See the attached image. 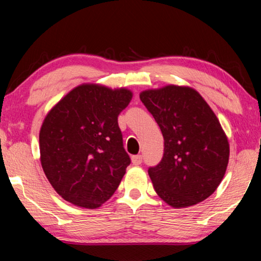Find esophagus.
Listing matches in <instances>:
<instances>
[{"instance_id": "esophagus-1", "label": "esophagus", "mask_w": 261, "mask_h": 261, "mask_svg": "<svg viewBox=\"0 0 261 261\" xmlns=\"http://www.w3.org/2000/svg\"><path fill=\"white\" fill-rule=\"evenodd\" d=\"M132 163H134L135 166H139L141 165V162H143V156L141 155H134L131 158Z\"/></svg>"}]
</instances>
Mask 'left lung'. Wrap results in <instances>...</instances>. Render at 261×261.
<instances>
[{
	"label": "left lung",
	"instance_id": "left-lung-1",
	"mask_svg": "<svg viewBox=\"0 0 261 261\" xmlns=\"http://www.w3.org/2000/svg\"><path fill=\"white\" fill-rule=\"evenodd\" d=\"M165 139V152L148 168L153 187L163 201L180 208L213 193L229 161V143L218 117L191 87L168 85L140 93Z\"/></svg>",
	"mask_w": 261,
	"mask_h": 261
}]
</instances>
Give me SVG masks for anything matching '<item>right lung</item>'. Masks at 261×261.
<instances>
[{
	"mask_svg": "<svg viewBox=\"0 0 261 261\" xmlns=\"http://www.w3.org/2000/svg\"><path fill=\"white\" fill-rule=\"evenodd\" d=\"M131 99L126 88L83 84L47 114L39 135L40 161L64 200L93 210L116 191L131 162L117 117Z\"/></svg>",
	"mask_w": 261,
	"mask_h": 261,
	"instance_id": "obj_1",
	"label": "right lung"
}]
</instances>
